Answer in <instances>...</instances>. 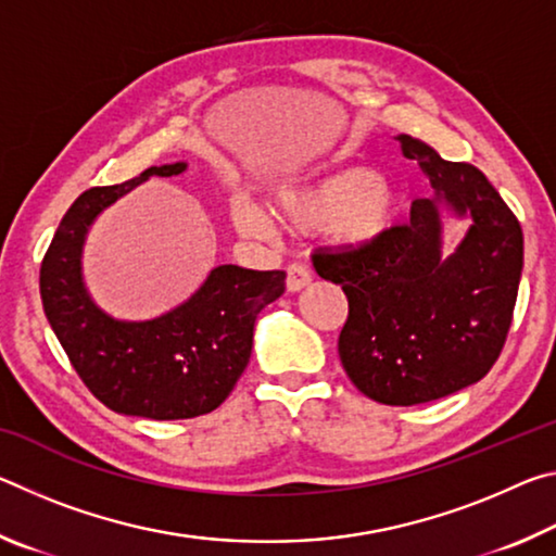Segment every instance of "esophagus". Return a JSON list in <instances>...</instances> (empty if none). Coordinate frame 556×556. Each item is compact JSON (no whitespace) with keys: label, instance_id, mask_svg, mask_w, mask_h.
Instances as JSON below:
<instances>
[{"label":"esophagus","instance_id":"esophagus-1","mask_svg":"<svg viewBox=\"0 0 556 556\" xmlns=\"http://www.w3.org/2000/svg\"><path fill=\"white\" fill-rule=\"evenodd\" d=\"M312 285V271L304 265H289L287 267V289L289 291H301Z\"/></svg>","mask_w":556,"mask_h":556}]
</instances>
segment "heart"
<instances>
[{
  "label": "heart",
  "instance_id": "1",
  "mask_svg": "<svg viewBox=\"0 0 556 556\" xmlns=\"http://www.w3.org/2000/svg\"><path fill=\"white\" fill-rule=\"evenodd\" d=\"M404 208L402 186L392 176L365 166L338 168L308 184L279 186L269 199V213L291 230L321 228L343 248H368L397 225ZM235 228L248 238H267L271 220L248 199L230 205Z\"/></svg>",
  "mask_w": 556,
  "mask_h": 556
}]
</instances>
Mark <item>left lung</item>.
Segmentation results:
<instances>
[{
  "instance_id": "obj_1",
  "label": "left lung",
  "mask_w": 556,
  "mask_h": 556,
  "mask_svg": "<svg viewBox=\"0 0 556 556\" xmlns=\"http://www.w3.org/2000/svg\"><path fill=\"white\" fill-rule=\"evenodd\" d=\"M402 154L429 176L434 199L368 248L316 250L318 277L341 285L348 321L338 355L365 397L412 407L468 388L503 351L522 275V228L491 181L441 159L409 135ZM468 217L465 240L443 255L440 211Z\"/></svg>"
}]
</instances>
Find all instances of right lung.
<instances>
[{
	"label": "right lung",
	"mask_w": 556,
	"mask_h": 556,
	"mask_svg": "<svg viewBox=\"0 0 556 556\" xmlns=\"http://www.w3.org/2000/svg\"><path fill=\"white\" fill-rule=\"evenodd\" d=\"M186 166H149L131 181L78 195L41 262V301L55 338L88 390L127 417L191 419L220 407L248 368L260 312L285 294L287 271L220 265L184 304L147 321H122L96 304L83 279L92 223L131 188Z\"/></svg>",
	"instance_id": "1"
}]
</instances>
